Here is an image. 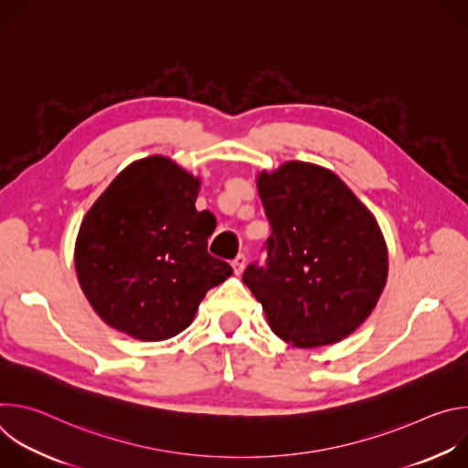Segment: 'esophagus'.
Listing matches in <instances>:
<instances>
[{
  "instance_id": "1",
  "label": "esophagus",
  "mask_w": 468,
  "mask_h": 468,
  "mask_svg": "<svg viewBox=\"0 0 468 468\" xmlns=\"http://www.w3.org/2000/svg\"><path fill=\"white\" fill-rule=\"evenodd\" d=\"M233 271H235V274H240L242 271H244V266H246V257H244V253H239L235 259H233Z\"/></svg>"
}]
</instances>
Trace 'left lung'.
<instances>
[{
  "label": "left lung",
  "instance_id": "left-lung-1",
  "mask_svg": "<svg viewBox=\"0 0 468 468\" xmlns=\"http://www.w3.org/2000/svg\"><path fill=\"white\" fill-rule=\"evenodd\" d=\"M272 233L264 262L242 282L272 331L298 348L339 343L372 313L387 280V248L370 211L333 172L291 161L259 176Z\"/></svg>",
  "mask_w": 468,
  "mask_h": 468
}]
</instances>
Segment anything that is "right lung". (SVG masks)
<instances>
[{
    "instance_id": "1",
    "label": "right lung",
    "mask_w": 468,
    "mask_h": 468,
    "mask_svg": "<svg viewBox=\"0 0 468 468\" xmlns=\"http://www.w3.org/2000/svg\"><path fill=\"white\" fill-rule=\"evenodd\" d=\"M199 181L166 157L129 165L96 199L76 242V271L94 311L141 341H165L194 318L229 262L207 251L215 229L196 211Z\"/></svg>"
}]
</instances>
